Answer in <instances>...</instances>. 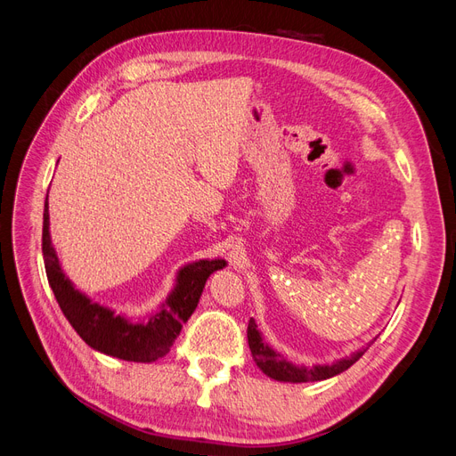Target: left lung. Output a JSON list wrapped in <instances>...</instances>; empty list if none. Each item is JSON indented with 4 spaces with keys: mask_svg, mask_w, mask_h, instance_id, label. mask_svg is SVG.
Here are the masks:
<instances>
[{
    "mask_svg": "<svg viewBox=\"0 0 456 456\" xmlns=\"http://www.w3.org/2000/svg\"><path fill=\"white\" fill-rule=\"evenodd\" d=\"M247 340H249V348L253 354V360L256 363V367L268 375L273 380L280 382H315V380H325L335 375H340L342 370H346L348 367H352L360 357L367 352V348L357 350L355 354H352L350 357H342V360H337L335 363L330 365H312V367H305V365H295L291 362H287L285 357L272 350L268 344L262 338L260 330L256 329V323L251 317L249 320V327H247Z\"/></svg>",
    "mask_w": 456,
    "mask_h": 456,
    "instance_id": "left-lung-1",
    "label": "left lung"
}]
</instances>
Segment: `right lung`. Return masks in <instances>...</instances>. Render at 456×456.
Segmentation results:
<instances>
[{
    "mask_svg": "<svg viewBox=\"0 0 456 456\" xmlns=\"http://www.w3.org/2000/svg\"><path fill=\"white\" fill-rule=\"evenodd\" d=\"M41 251L49 285L62 314L76 333L96 352L118 357V360L151 363L167 354L175 338L181 335L183 323L194 314L205 281L215 270L224 266V260H198L178 270L176 283L158 312L146 322L133 323L114 310L93 302L74 287L59 265V256L51 243L49 203L44 209V236Z\"/></svg>",
    "mask_w": 456,
    "mask_h": 456,
    "instance_id": "1",
    "label": "right lung"
}]
</instances>
